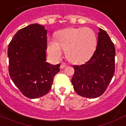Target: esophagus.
<instances>
[{
    "label": "esophagus",
    "mask_w": 126,
    "mask_h": 126,
    "mask_svg": "<svg viewBox=\"0 0 126 126\" xmlns=\"http://www.w3.org/2000/svg\"><path fill=\"white\" fill-rule=\"evenodd\" d=\"M66 66V63H62L61 64V66H60V68H61V69H63V68H64L65 67V66Z\"/></svg>",
    "instance_id": "1"
}]
</instances>
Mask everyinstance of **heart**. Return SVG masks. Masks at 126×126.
<instances>
[{"mask_svg": "<svg viewBox=\"0 0 126 126\" xmlns=\"http://www.w3.org/2000/svg\"><path fill=\"white\" fill-rule=\"evenodd\" d=\"M58 40H50L48 51L55 60L61 58L63 49L70 62L81 63L87 61L94 52L97 45L96 33L89 28H68L58 34Z\"/></svg>", "mask_w": 126, "mask_h": 126, "instance_id": "1", "label": "heart"}]
</instances>
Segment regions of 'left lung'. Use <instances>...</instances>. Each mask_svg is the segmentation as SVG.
Masks as SVG:
<instances>
[{"label": "left lung", "instance_id": "8db88e82", "mask_svg": "<svg viewBox=\"0 0 126 126\" xmlns=\"http://www.w3.org/2000/svg\"><path fill=\"white\" fill-rule=\"evenodd\" d=\"M115 48L105 30L99 28L94 53L87 62L74 65V89L83 97L96 98L106 91L115 70Z\"/></svg>", "mask_w": 126, "mask_h": 126}]
</instances>
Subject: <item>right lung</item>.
Instances as JSON below:
<instances>
[{
    "label": "right lung",
    "instance_id": "add662e5",
    "mask_svg": "<svg viewBox=\"0 0 126 126\" xmlns=\"http://www.w3.org/2000/svg\"><path fill=\"white\" fill-rule=\"evenodd\" d=\"M47 30L38 24L19 30L8 45L9 74L22 94L34 99L47 94L60 64L46 62Z\"/></svg>",
    "mask_w": 126,
    "mask_h": 126
}]
</instances>
